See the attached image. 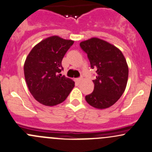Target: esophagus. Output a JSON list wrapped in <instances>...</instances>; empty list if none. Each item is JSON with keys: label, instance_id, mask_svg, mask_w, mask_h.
<instances>
[{"label": "esophagus", "instance_id": "34e87169", "mask_svg": "<svg viewBox=\"0 0 152 152\" xmlns=\"http://www.w3.org/2000/svg\"><path fill=\"white\" fill-rule=\"evenodd\" d=\"M82 78L81 77H80V78H77V79H75V81L77 83H80L81 81H82Z\"/></svg>", "mask_w": 152, "mask_h": 152}]
</instances>
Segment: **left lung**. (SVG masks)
<instances>
[{
	"mask_svg": "<svg viewBox=\"0 0 152 152\" xmlns=\"http://www.w3.org/2000/svg\"><path fill=\"white\" fill-rule=\"evenodd\" d=\"M87 54L91 68L96 70L93 80L94 91L86 96L90 106L104 109L115 104L126 87L129 67L122 52L118 48L97 37L80 43Z\"/></svg>",
	"mask_w": 152,
	"mask_h": 152,
	"instance_id": "obj_1",
	"label": "left lung"
}]
</instances>
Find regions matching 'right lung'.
<instances>
[{
    "label": "right lung",
    "mask_w": 152,
    "mask_h": 152,
    "mask_svg": "<svg viewBox=\"0 0 152 152\" xmlns=\"http://www.w3.org/2000/svg\"><path fill=\"white\" fill-rule=\"evenodd\" d=\"M74 41L51 36L32 48L26 57L23 70L31 95L44 106H53L66 99L75 82L60 73L61 62Z\"/></svg>",
    "instance_id": "right-lung-1"
}]
</instances>
